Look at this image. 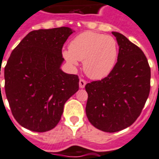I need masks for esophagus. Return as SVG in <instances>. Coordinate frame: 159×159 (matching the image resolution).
<instances>
[{
  "mask_svg": "<svg viewBox=\"0 0 159 159\" xmlns=\"http://www.w3.org/2000/svg\"><path fill=\"white\" fill-rule=\"evenodd\" d=\"M86 82L85 81L84 79H82V78H81L79 81V86L80 88H84L85 87V86H86Z\"/></svg>",
  "mask_w": 159,
  "mask_h": 159,
  "instance_id": "34e87169",
  "label": "esophagus"
}]
</instances>
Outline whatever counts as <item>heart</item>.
Wrapping results in <instances>:
<instances>
[{"mask_svg": "<svg viewBox=\"0 0 159 159\" xmlns=\"http://www.w3.org/2000/svg\"><path fill=\"white\" fill-rule=\"evenodd\" d=\"M63 56L70 65L76 67L83 61V69L91 79L101 80L114 69L118 57V44L110 35L94 31L77 34L69 44V50Z\"/></svg>", "mask_w": 159, "mask_h": 159, "instance_id": "obj_1", "label": "heart"}]
</instances>
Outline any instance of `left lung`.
Returning <instances> with one entry per match:
<instances>
[{"instance_id":"left-lung-1","label":"left lung","mask_w":159,"mask_h":159,"mask_svg":"<svg viewBox=\"0 0 159 159\" xmlns=\"http://www.w3.org/2000/svg\"><path fill=\"white\" fill-rule=\"evenodd\" d=\"M119 45L117 62L108 76L87 83L86 113L93 126L115 133L132 125L141 114L150 90V68L140 48L112 32Z\"/></svg>"}]
</instances>
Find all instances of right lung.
Here are the masks:
<instances>
[{
	"label": "right lung",
	"mask_w": 159,
	"mask_h": 159,
	"mask_svg": "<svg viewBox=\"0 0 159 159\" xmlns=\"http://www.w3.org/2000/svg\"><path fill=\"white\" fill-rule=\"evenodd\" d=\"M69 27L30 31L13 50L5 67V90L17 122L43 133L57 125L65 102L79 89V78L61 69Z\"/></svg>",
	"instance_id": "add662e5"
}]
</instances>
